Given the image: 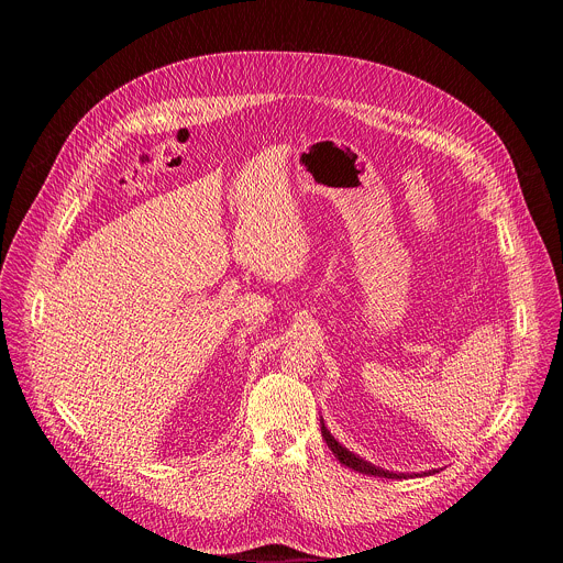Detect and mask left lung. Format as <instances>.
Returning a JSON list of instances; mask_svg holds the SVG:
<instances>
[{"label": "left lung", "instance_id": "1", "mask_svg": "<svg viewBox=\"0 0 563 563\" xmlns=\"http://www.w3.org/2000/svg\"><path fill=\"white\" fill-rule=\"evenodd\" d=\"M320 434H323V439H325L328 448L334 452V456H336L343 465H347V467H352V470H356V472L369 474V476H380V478H408V476H430V474L439 472V470H426V472H421V474H419V472H391V470L378 467V465H374V463L365 461L363 456H358V454L350 452L343 443H339V441L332 437V432L328 430V426H325L323 417H320Z\"/></svg>", "mask_w": 563, "mask_h": 563}]
</instances>
